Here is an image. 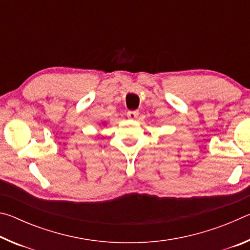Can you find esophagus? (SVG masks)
I'll return each mask as SVG.
<instances>
[{
  "label": "esophagus",
  "mask_w": 250,
  "mask_h": 250,
  "mask_svg": "<svg viewBox=\"0 0 250 250\" xmlns=\"http://www.w3.org/2000/svg\"><path fill=\"white\" fill-rule=\"evenodd\" d=\"M126 116H128L129 119L134 120V119H137V118H138L139 111H138V110H130V111H128V113H126Z\"/></svg>",
  "instance_id": "obj_1"
}]
</instances>
